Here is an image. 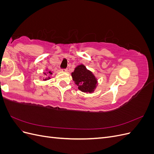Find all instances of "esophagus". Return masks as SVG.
<instances>
[{"instance_id": "34e87169", "label": "esophagus", "mask_w": 154, "mask_h": 154, "mask_svg": "<svg viewBox=\"0 0 154 154\" xmlns=\"http://www.w3.org/2000/svg\"><path fill=\"white\" fill-rule=\"evenodd\" d=\"M61 71H62V72H66L67 71V69H63L61 70Z\"/></svg>"}]
</instances>
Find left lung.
<instances>
[{
	"label": "left lung",
	"instance_id": "1",
	"mask_svg": "<svg viewBox=\"0 0 154 154\" xmlns=\"http://www.w3.org/2000/svg\"><path fill=\"white\" fill-rule=\"evenodd\" d=\"M71 76L78 89L87 94L94 92L98 85L97 79L94 74L83 64L75 67L71 73Z\"/></svg>",
	"mask_w": 154,
	"mask_h": 154
}]
</instances>
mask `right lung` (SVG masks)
Here are the masks:
<instances>
[{
	"label": "right lung",
	"instance_id": "obj_1",
	"mask_svg": "<svg viewBox=\"0 0 154 154\" xmlns=\"http://www.w3.org/2000/svg\"><path fill=\"white\" fill-rule=\"evenodd\" d=\"M45 70H46V72H43V74H44L43 76H44L43 78V81H47V80H49V79H51L50 75H52L53 74V72L49 71L48 68H46Z\"/></svg>",
	"mask_w": 154,
	"mask_h": 154
}]
</instances>
